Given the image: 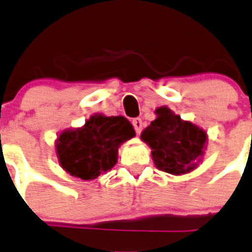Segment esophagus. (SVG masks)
<instances>
[{"mask_svg":"<svg viewBox=\"0 0 252 252\" xmlns=\"http://www.w3.org/2000/svg\"><path fill=\"white\" fill-rule=\"evenodd\" d=\"M132 124H133V128H134V130H136L137 134H140V133L142 132V126H144V123H142V120H141L140 118H136V119L132 120Z\"/></svg>","mask_w":252,"mask_h":252,"instance_id":"34e87169","label":"esophagus"}]
</instances>
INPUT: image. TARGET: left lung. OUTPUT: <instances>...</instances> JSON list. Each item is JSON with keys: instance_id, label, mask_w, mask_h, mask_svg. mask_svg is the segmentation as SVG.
<instances>
[{"instance_id": "1", "label": "left lung", "mask_w": 252, "mask_h": 252, "mask_svg": "<svg viewBox=\"0 0 252 252\" xmlns=\"http://www.w3.org/2000/svg\"><path fill=\"white\" fill-rule=\"evenodd\" d=\"M158 118L142 132V140L151 147L155 165L160 171L183 175L193 171L203 155L206 132L184 122L169 108L157 110Z\"/></svg>"}]
</instances>
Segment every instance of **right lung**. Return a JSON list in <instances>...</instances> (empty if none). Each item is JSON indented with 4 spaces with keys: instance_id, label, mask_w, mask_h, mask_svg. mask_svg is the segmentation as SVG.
Here are the masks:
<instances>
[{
    "instance_id": "add662e5",
    "label": "right lung",
    "mask_w": 252,
    "mask_h": 252,
    "mask_svg": "<svg viewBox=\"0 0 252 252\" xmlns=\"http://www.w3.org/2000/svg\"><path fill=\"white\" fill-rule=\"evenodd\" d=\"M134 134L124 116L93 115L83 128L64 130L59 136V163L75 177L88 181L97 179L116 164L119 146Z\"/></svg>"
}]
</instances>
